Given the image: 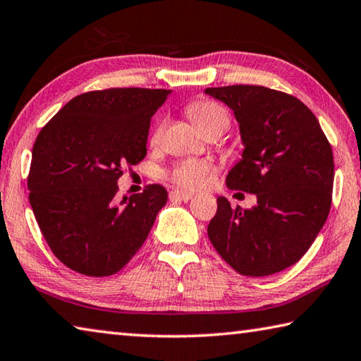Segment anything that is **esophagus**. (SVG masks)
Listing matches in <instances>:
<instances>
[{
	"label": "esophagus",
	"mask_w": 361,
	"mask_h": 361,
	"mask_svg": "<svg viewBox=\"0 0 361 361\" xmlns=\"http://www.w3.org/2000/svg\"><path fill=\"white\" fill-rule=\"evenodd\" d=\"M192 192H189V191H178V189H176V191H172L170 192V199L172 200H183V202H186V200H189L192 197Z\"/></svg>",
	"instance_id": "esophagus-1"
}]
</instances>
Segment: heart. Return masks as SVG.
<instances>
[{
    "label": "heart",
    "instance_id": "heart-1",
    "mask_svg": "<svg viewBox=\"0 0 361 361\" xmlns=\"http://www.w3.org/2000/svg\"><path fill=\"white\" fill-rule=\"evenodd\" d=\"M186 113L191 121L197 126L200 132L205 135L215 130H226L231 124V116L223 105L212 100H200L188 105ZM164 129H166V121H159L154 129L151 132V143L157 145L161 142ZM212 173V167L209 162L200 161V159H185L172 167L167 173L169 180L175 185L186 189L202 188Z\"/></svg>",
    "mask_w": 361,
    "mask_h": 361
}]
</instances>
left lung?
Listing matches in <instances>:
<instances>
[{"mask_svg":"<svg viewBox=\"0 0 361 361\" xmlns=\"http://www.w3.org/2000/svg\"><path fill=\"white\" fill-rule=\"evenodd\" d=\"M239 122L245 149L226 176L256 194L253 209L218 197L207 234L219 256L247 277H264L302 258L331 209L333 151L315 114L296 97L264 85L205 89Z\"/></svg>","mask_w":361,"mask_h":361,"instance_id":"left-lung-1","label":"left lung"}]
</instances>
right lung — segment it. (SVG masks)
Here are the masks:
<instances>
[{
    "instance_id": "add662e5",
    "label": "right lung",
    "mask_w": 361,
    "mask_h": 361,
    "mask_svg": "<svg viewBox=\"0 0 361 361\" xmlns=\"http://www.w3.org/2000/svg\"><path fill=\"white\" fill-rule=\"evenodd\" d=\"M170 90L113 87L71 99L36 137L30 205L71 271L108 277L132 259L167 202L161 185L116 199L124 167L146 156L149 122Z\"/></svg>"
}]
</instances>
